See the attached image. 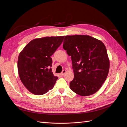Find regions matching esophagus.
<instances>
[{
    "label": "esophagus",
    "instance_id": "1",
    "mask_svg": "<svg viewBox=\"0 0 127 127\" xmlns=\"http://www.w3.org/2000/svg\"><path fill=\"white\" fill-rule=\"evenodd\" d=\"M66 72H67V71H66V70H64L62 72H61L60 75H61V76H64L65 74H66Z\"/></svg>",
    "mask_w": 127,
    "mask_h": 127
}]
</instances>
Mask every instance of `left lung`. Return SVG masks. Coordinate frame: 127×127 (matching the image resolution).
<instances>
[{
  "label": "left lung",
  "instance_id": "1",
  "mask_svg": "<svg viewBox=\"0 0 127 127\" xmlns=\"http://www.w3.org/2000/svg\"><path fill=\"white\" fill-rule=\"evenodd\" d=\"M63 48L71 56L74 78L70 88L82 96H90L102 87L109 74L110 60L103 42L87 35H66Z\"/></svg>",
  "mask_w": 127,
  "mask_h": 127
}]
</instances>
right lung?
I'll return each instance as SVG.
<instances>
[{"label": "right lung", "mask_w": 127, "mask_h": 127, "mask_svg": "<svg viewBox=\"0 0 127 127\" xmlns=\"http://www.w3.org/2000/svg\"><path fill=\"white\" fill-rule=\"evenodd\" d=\"M64 36L43 37L31 41L18 56L17 68L22 83L29 92L43 95L54 86L50 57L62 43Z\"/></svg>", "instance_id": "obj_1"}]
</instances>
